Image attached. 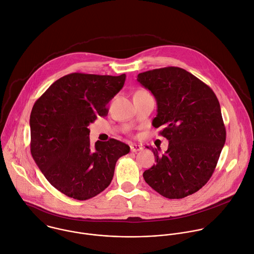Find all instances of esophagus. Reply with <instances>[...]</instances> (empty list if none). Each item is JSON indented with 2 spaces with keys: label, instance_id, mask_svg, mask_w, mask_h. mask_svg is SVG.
I'll return each mask as SVG.
<instances>
[{
  "label": "esophagus",
  "instance_id": "1",
  "mask_svg": "<svg viewBox=\"0 0 254 254\" xmlns=\"http://www.w3.org/2000/svg\"><path fill=\"white\" fill-rule=\"evenodd\" d=\"M130 149H131V152L136 153V152L141 151L143 148H142V146H140V145H137V144H131V145H130Z\"/></svg>",
  "mask_w": 254,
  "mask_h": 254
}]
</instances>
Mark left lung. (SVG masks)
<instances>
[{
  "label": "left lung",
  "mask_w": 254,
  "mask_h": 254,
  "mask_svg": "<svg viewBox=\"0 0 254 254\" xmlns=\"http://www.w3.org/2000/svg\"><path fill=\"white\" fill-rule=\"evenodd\" d=\"M138 82L157 101L155 128L168 149L149 148L156 164L143 173L146 183L168 198H183L201 189L211 177L225 142L219 102L209 86L175 66L138 74Z\"/></svg>",
  "instance_id": "8db88e82"
}]
</instances>
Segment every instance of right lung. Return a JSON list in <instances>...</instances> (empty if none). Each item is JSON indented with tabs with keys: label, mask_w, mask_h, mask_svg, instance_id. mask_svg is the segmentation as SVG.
<instances>
[{
	"label": "right lung",
	"mask_w": 254,
	"mask_h": 254,
	"mask_svg": "<svg viewBox=\"0 0 254 254\" xmlns=\"http://www.w3.org/2000/svg\"><path fill=\"white\" fill-rule=\"evenodd\" d=\"M125 79V74L70 73L54 82L33 107L32 156L51 185L69 197L85 200L103 191L117 160L130 152L115 139L92 145L87 128L108 114L107 104Z\"/></svg>",
	"instance_id": "obj_1"
}]
</instances>
